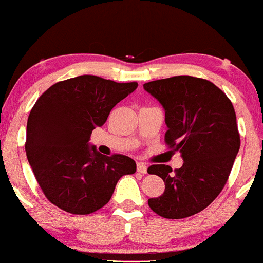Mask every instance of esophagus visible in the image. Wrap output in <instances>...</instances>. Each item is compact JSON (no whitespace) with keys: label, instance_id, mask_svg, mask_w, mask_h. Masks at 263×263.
<instances>
[{"label":"esophagus","instance_id":"esophagus-1","mask_svg":"<svg viewBox=\"0 0 263 263\" xmlns=\"http://www.w3.org/2000/svg\"><path fill=\"white\" fill-rule=\"evenodd\" d=\"M137 172L138 173H147V165L144 164V163L142 162H138L137 163Z\"/></svg>","mask_w":263,"mask_h":263}]
</instances>
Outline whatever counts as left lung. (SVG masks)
<instances>
[{
	"instance_id": "1",
	"label": "left lung",
	"mask_w": 263,
	"mask_h": 263,
	"mask_svg": "<svg viewBox=\"0 0 263 263\" xmlns=\"http://www.w3.org/2000/svg\"><path fill=\"white\" fill-rule=\"evenodd\" d=\"M143 87L164 108V141L184 161L179 170L165 164L147 170L165 184L148 205L162 218H188L213 203L228 182L240 149L236 114L225 92L200 78L179 75Z\"/></svg>"
}]
</instances>
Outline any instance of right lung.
<instances>
[{
  "label": "right lung",
  "instance_id": "right-lung-1",
  "mask_svg": "<svg viewBox=\"0 0 263 263\" xmlns=\"http://www.w3.org/2000/svg\"><path fill=\"white\" fill-rule=\"evenodd\" d=\"M137 86L80 75L42 93L27 121L26 153L50 203L75 215L95 213L110 201L120 178L135 173L134 159L101 155L89 140Z\"/></svg>",
  "mask_w": 263,
  "mask_h": 263
}]
</instances>
